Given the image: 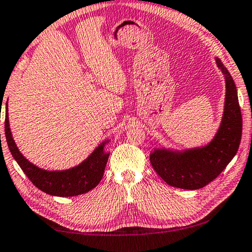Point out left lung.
Listing matches in <instances>:
<instances>
[{"mask_svg":"<svg viewBox=\"0 0 252 252\" xmlns=\"http://www.w3.org/2000/svg\"><path fill=\"white\" fill-rule=\"evenodd\" d=\"M225 80V100L220 127L206 145L175 150L156 148L150 162L166 184L176 188H203L218 177L238 152L242 135V116L237 87L222 62L215 57Z\"/></svg>","mask_w":252,"mask_h":252,"instance_id":"obj_1","label":"left lung"}]
</instances>
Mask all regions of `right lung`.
Masks as SVG:
<instances>
[{"mask_svg": "<svg viewBox=\"0 0 252 252\" xmlns=\"http://www.w3.org/2000/svg\"><path fill=\"white\" fill-rule=\"evenodd\" d=\"M4 127L7 146L11 154L29 180L41 191L59 197L82 195L96 187L102 179L104 168L109 158V152H107L104 148L110 142V139H104L86 160L73 168L66 170H46L32 163L19 151L11 133L7 102L5 107Z\"/></svg>", "mask_w": 252, "mask_h": 252, "instance_id": "right-lung-1", "label": "right lung"}]
</instances>
